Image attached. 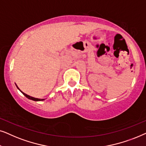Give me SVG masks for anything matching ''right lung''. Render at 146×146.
<instances>
[{"instance_id": "right-lung-1", "label": "right lung", "mask_w": 146, "mask_h": 146, "mask_svg": "<svg viewBox=\"0 0 146 146\" xmlns=\"http://www.w3.org/2000/svg\"><path fill=\"white\" fill-rule=\"evenodd\" d=\"M16 85V84H15ZM16 86H17V89H19V90H20V89H19V88L18 87V86H17V85H16ZM20 91L21 93H23V95H24V96L26 97V98H27L28 99H29V100H33V101H35V102H38V101H43V100H44V99H38V98H33V97H31V96H28V95H27L26 93H23V91H21V90H20Z\"/></svg>"}]
</instances>
